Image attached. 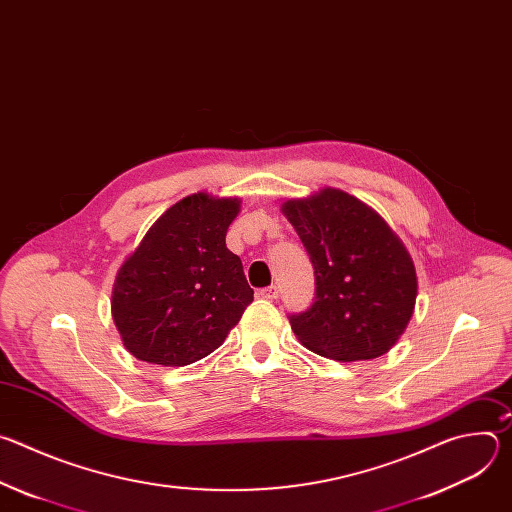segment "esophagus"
<instances>
[{
    "label": "esophagus",
    "mask_w": 512,
    "mask_h": 512,
    "mask_svg": "<svg viewBox=\"0 0 512 512\" xmlns=\"http://www.w3.org/2000/svg\"><path fill=\"white\" fill-rule=\"evenodd\" d=\"M257 296H259L261 300H275V298L279 296V289H277V285H269V287L259 289Z\"/></svg>",
    "instance_id": "esophagus-1"
}]
</instances>
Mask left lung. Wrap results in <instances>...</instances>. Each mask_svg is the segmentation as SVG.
<instances>
[{
	"label": "left lung",
	"instance_id": "1",
	"mask_svg": "<svg viewBox=\"0 0 512 512\" xmlns=\"http://www.w3.org/2000/svg\"><path fill=\"white\" fill-rule=\"evenodd\" d=\"M281 212L300 235L316 275L314 304L289 316L298 340L342 362L389 352L417 298V273L403 241L379 212L338 188L289 198Z\"/></svg>",
	"mask_w": 512,
	"mask_h": 512
}]
</instances>
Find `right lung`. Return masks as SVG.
Instances as JSON below:
<instances>
[{
  "mask_svg": "<svg viewBox=\"0 0 512 512\" xmlns=\"http://www.w3.org/2000/svg\"><path fill=\"white\" fill-rule=\"evenodd\" d=\"M241 198L190 194L170 206L117 271L113 322L143 362L186 367L225 342L253 302L227 231Z\"/></svg>",
  "mask_w": 512,
  "mask_h": 512,
  "instance_id": "1",
  "label": "right lung"
}]
</instances>
